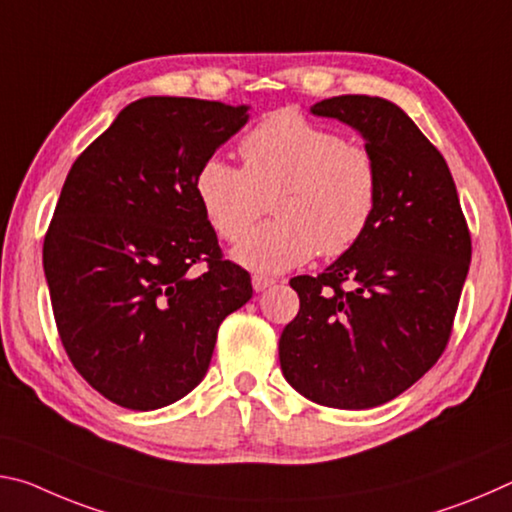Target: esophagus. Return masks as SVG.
Instances as JSON below:
<instances>
[{
  "instance_id": "obj_1",
  "label": "esophagus",
  "mask_w": 512,
  "mask_h": 512,
  "mask_svg": "<svg viewBox=\"0 0 512 512\" xmlns=\"http://www.w3.org/2000/svg\"><path fill=\"white\" fill-rule=\"evenodd\" d=\"M275 280L273 277H266V275H253V289L255 291H264L268 287H273Z\"/></svg>"
}]
</instances>
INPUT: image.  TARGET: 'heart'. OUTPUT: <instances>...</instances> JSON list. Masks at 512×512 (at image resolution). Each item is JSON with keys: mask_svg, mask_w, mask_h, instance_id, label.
Instances as JSON below:
<instances>
[{"mask_svg": "<svg viewBox=\"0 0 512 512\" xmlns=\"http://www.w3.org/2000/svg\"><path fill=\"white\" fill-rule=\"evenodd\" d=\"M244 169L207 158L194 194L207 223L239 241L273 198L277 219L241 241L232 259L255 273H284L318 250L339 257L359 244L379 207V167L370 149L296 110H280L244 135Z\"/></svg>", "mask_w": 512, "mask_h": 512, "instance_id": "heart-1", "label": "heart"}]
</instances>
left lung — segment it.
I'll use <instances>...</instances> for the list:
<instances>
[{
  "mask_svg": "<svg viewBox=\"0 0 512 512\" xmlns=\"http://www.w3.org/2000/svg\"><path fill=\"white\" fill-rule=\"evenodd\" d=\"M311 112L361 133L379 167V207L357 246L289 282L300 311L280 336V366L311 402L372 409L445 352L472 239L445 158L400 106L343 94Z\"/></svg>",
  "mask_w": 512,
  "mask_h": 512,
  "instance_id": "1",
  "label": "left lung"
}]
</instances>
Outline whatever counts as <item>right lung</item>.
Here are the masks:
<instances>
[{
	"mask_svg": "<svg viewBox=\"0 0 512 512\" xmlns=\"http://www.w3.org/2000/svg\"><path fill=\"white\" fill-rule=\"evenodd\" d=\"M246 121L248 106L137 99L67 173L42 246L51 307L79 375L124 409L194 391L219 325L253 298L194 194L198 167Z\"/></svg>",
	"mask_w": 512,
	"mask_h": 512,
	"instance_id": "1",
	"label": "right lung"
}]
</instances>
